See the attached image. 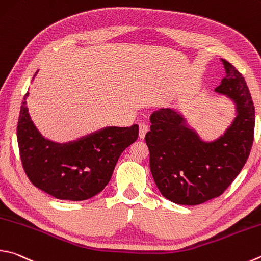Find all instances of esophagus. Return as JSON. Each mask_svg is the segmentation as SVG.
Here are the masks:
<instances>
[{
	"mask_svg": "<svg viewBox=\"0 0 261 261\" xmlns=\"http://www.w3.org/2000/svg\"><path fill=\"white\" fill-rule=\"evenodd\" d=\"M147 131H148V125H147L144 122L139 123V138L140 139L145 138V135L147 134Z\"/></svg>",
	"mask_w": 261,
	"mask_h": 261,
	"instance_id": "1",
	"label": "esophagus"
}]
</instances>
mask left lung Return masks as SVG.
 <instances>
[{
  "mask_svg": "<svg viewBox=\"0 0 261 261\" xmlns=\"http://www.w3.org/2000/svg\"><path fill=\"white\" fill-rule=\"evenodd\" d=\"M226 76L215 92L235 103L236 117L219 138L204 141L171 108L150 116L145 136L151 176L162 195L182 205L202 204L220 196L239 176L249 158L254 135V106L238 69L221 59Z\"/></svg>",
  "mask_w": 261,
  "mask_h": 261,
  "instance_id": "8db88e82",
  "label": "left lung"
}]
</instances>
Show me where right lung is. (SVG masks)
I'll use <instances>...</instances> for the list:
<instances>
[{
	"instance_id": "add662e5",
	"label": "right lung",
	"mask_w": 261,
	"mask_h": 261,
	"mask_svg": "<svg viewBox=\"0 0 261 261\" xmlns=\"http://www.w3.org/2000/svg\"><path fill=\"white\" fill-rule=\"evenodd\" d=\"M27 97L28 92L21 103L17 139L31 182L58 200L84 201L100 193L122 151L138 138L139 126H106L77 140L55 143L45 139L31 120Z\"/></svg>"
}]
</instances>
